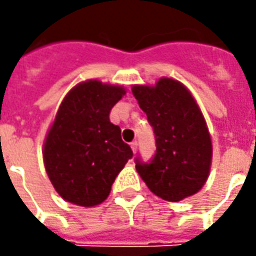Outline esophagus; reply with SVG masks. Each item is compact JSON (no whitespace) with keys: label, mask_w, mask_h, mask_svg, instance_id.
Wrapping results in <instances>:
<instances>
[{"label":"esophagus","mask_w":256,"mask_h":256,"mask_svg":"<svg viewBox=\"0 0 256 256\" xmlns=\"http://www.w3.org/2000/svg\"><path fill=\"white\" fill-rule=\"evenodd\" d=\"M130 146H132V150H133V154H136V152H137V150H138V144H137V141H133V142L130 144Z\"/></svg>","instance_id":"esophagus-1"}]
</instances>
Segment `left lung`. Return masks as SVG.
I'll return each mask as SVG.
<instances>
[{"mask_svg":"<svg viewBox=\"0 0 256 256\" xmlns=\"http://www.w3.org/2000/svg\"><path fill=\"white\" fill-rule=\"evenodd\" d=\"M134 97L154 128L156 154L148 163L136 158V168L152 193L180 202L207 181L212 144L198 102L181 82L160 78L155 86L134 84Z\"/></svg>","mask_w":256,"mask_h":256,"instance_id":"left-lung-1","label":"left lung"}]
</instances>
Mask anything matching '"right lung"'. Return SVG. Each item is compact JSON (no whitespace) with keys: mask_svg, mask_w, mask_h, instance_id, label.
Wrapping results in <instances>:
<instances>
[{"mask_svg":"<svg viewBox=\"0 0 256 256\" xmlns=\"http://www.w3.org/2000/svg\"><path fill=\"white\" fill-rule=\"evenodd\" d=\"M126 94L119 84L90 79L70 90L44 144V163L56 192L70 203H102L133 150L110 120L112 106Z\"/></svg>","mask_w":256,"mask_h":256,"instance_id":"add662e5","label":"right lung"}]
</instances>
